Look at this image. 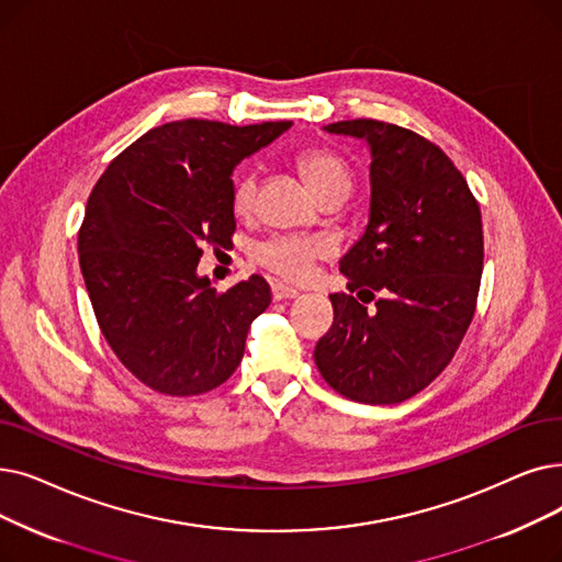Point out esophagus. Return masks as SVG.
Listing matches in <instances>:
<instances>
[{
	"label": "esophagus",
	"instance_id": "1",
	"mask_svg": "<svg viewBox=\"0 0 562 562\" xmlns=\"http://www.w3.org/2000/svg\"><path fill=\"white\" fill-rule=\"evenodd\" d=\"M271 294H273V301H289V299H296L299 296V289L278 282V284L271 286Z\"/></svg>",
	"mask_w": 562,
	"mask_h": 562
}]
</instances>
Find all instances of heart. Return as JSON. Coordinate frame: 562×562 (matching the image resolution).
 <instances>
[{"mask_svg":"<svg viewBox=\"0 0 562 562\" xmlns=\"http://www.w3.org/2000/svg\"><path fill=\"white\" fill-rule=\"evenodd\" d=\"M299 167L307 181V186L319 198L322 192L335 186H351V172L345 160L337 158L330 151L312 149L299 156ZM257 198V175L252 169H243L234 181L232 190V204L236 213H248L255 206ZM326 252L324 243L307 236H273L271 240L261 243L257 248V259L268 268V271L278 273L284 280H305L312 273L314 261Z\"/></svg>","mask_w":562,"mask_h":562,"instance_id":"heart-1","label":"heart"}]
</instances>
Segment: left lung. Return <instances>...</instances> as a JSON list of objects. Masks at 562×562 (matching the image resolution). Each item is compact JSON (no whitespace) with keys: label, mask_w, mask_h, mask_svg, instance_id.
Listing matches in <instances>:
<instances>
[{"label":"left lung","mask_w":562,"mask_h":562,"mask_svg":"<svg viewBox=\"0 0 562 562\" xmlns=\"http://www.w3.org/2000/svg\"><path fill=\"white\" fill-rule=\"evenodd\" d=\"M324 131L370 149V211L339 259L357 296H330L335 322L314 362L339 395L397 404L446 370L469 330L484 259L480 206L452 160L418 133L374 119Z\"/></svg>","instance_id":"obj_1"}]
</instances>
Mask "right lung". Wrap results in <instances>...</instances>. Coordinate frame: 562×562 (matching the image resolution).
I'll return each mask as SVG.
<instances>
[{"mask_svg": "<svg viewBox=\"0 0 562 562\" xmlns=\"http://www.w3.org/2000/svg\"><path fill=\"white\" fill-rule=\"evenodd\" d=\"M289 128L172 121L119 154L89 194L78 255L95 319L124 368L162 395L225 383L271 305L261 276L221 294L198 263L236 229L234 167Z\"/></svg>", "mask_w": 562, "mask_h": 562, "instance_id": "1", "label": "right lung"}]
</instances>
